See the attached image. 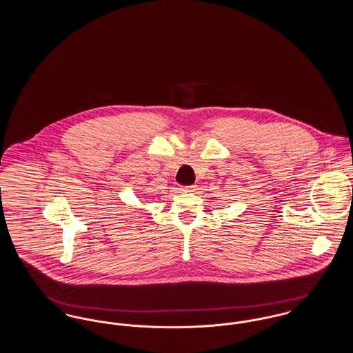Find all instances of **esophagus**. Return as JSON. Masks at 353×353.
<instances>
[{
  "instance_id": "1",
  "label": "esophagus",
  "mask_w": 353,
  "mask_h": 353,
  "mask_svg": "<svg viewBox=\"0 0 353 353\" xmlns=\"http://www.w3.org/2000/svg\"><path fill=\"white\" fill-rule=\"evenodd\" d=\"M181 190H183V192H186V193H193V192L196 190V186H194V185H190V186H184Z\"/></svg>"
}]
</instances>
